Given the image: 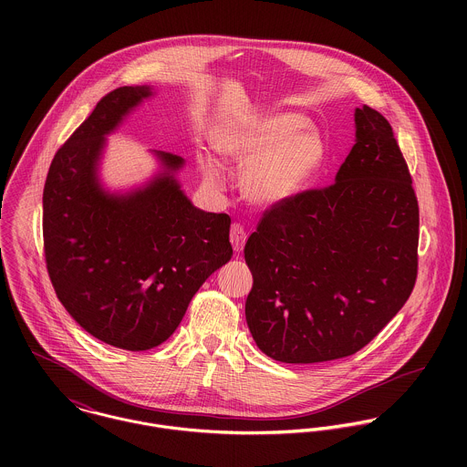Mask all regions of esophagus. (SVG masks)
Segmentation results:
<instances>
[{
	"mask_svg": "<svg viewBox=\"0 0 467 467\" xmlns=\"http://www.w3.org/2000/svg\"><path fill=\"white\" fill-rule=\"evenodd\" d=\"M230 243L235 250V254H241L243 248H244V243H246V232L241 224H232V230H230Z\"/></svg>",
	"mask_w": 467,
	"mask_h": 467,
	"instance_id": "1",
	"label": "esophagus"
}]
</instances>
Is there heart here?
Listing matches in <instances>:
<instances>
[{
  "instance_id": "obj_1",
  "label": "heart",
  "mask_w": 467,
  "mask_h": 467,
  "mask_svg": "<svg viewBox=\"0 0 467 467\" xmlns=\"http://www.w3.org/2000/svg\"><path fill=\"white\" fill-rule=\"evenodd\" d=\"M213 147L226 161L246 163L239 180L241 192L257 206L293 200L326 158L324 136L296 111H275L226 124L215 134ZM200 165L208 185H221L219 163L210 154L201 156Z\"/></svg>"
}]
</instances>
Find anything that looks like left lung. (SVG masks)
<instances>
[{"label":"left lung","mask_w":467,"mask_h":467,"mask_svg":"<svg viewBox=\"0 0 467 467\" xmlns=\"http://www.w3.org/2000/svg\"><path fill=\"white\" fill-rule=\"evenodd\" d=\"M334 183L267 210L244 246L246 322L282 363L350 356L400 313L417 276L419 204L389 120L354 109Z\"/></svg>","instance_id":"8db88e82"}]
</instances>
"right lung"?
I'll return each mask as SVG.
<instances>
[{
	"instance_id": "1",
	"label": "right lung",
	"mask_w": 467,
	"mask_h": 467,
	"mask_svg": "<svg viewBox=\"0 0 467 467\" xmlns=\"http://www.w3.org/2000/svg\"><path fill=\"white\" fill-rule=\"evenodd\" d=\"M152 86L108 93L57 150L43 192V237L54 289L97 339L147 350L176 331L202 282L232 259L230 217L192 204L185 160L150 150L158 171L111 191L100 176L108 136L152 99Z\"/></svg>"
}]
</instances>
